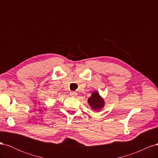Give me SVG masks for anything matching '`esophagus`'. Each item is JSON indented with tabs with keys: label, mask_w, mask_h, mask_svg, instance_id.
<instances>
[{
	"label": "esophagus",
	"mask_w": 158,
	"mask_h": 158,
	"mask_svg": "<svg viewBox=\"0 0 158 158\" xmlns=\"http://www.w3.org/2000/svg\"><path fill=\"white\" fill-rule=\"evenodd\" d=\"M70 96H72V97H76V95H77V93L75 92H71L70 93Z\"/></svg>",
	"instance_id": "34e87169"
}]
</instances>
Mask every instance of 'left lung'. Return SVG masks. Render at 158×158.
I'll use <instances>...</instances> for the list:
<instances>
[{"mask_svg":"<svg viewBox=\"0 0 158 158\" xmlns=\"http://www.w3.org/2000/svg\"><path fill=\"white\" fill-rule=\"evenodd\" d=\"M89 106L95 111H98L105 106L104 99L99 95L98 91H94L88 99Z\"/></svg>","mask_w":158,"mask_h":158,"instance_id":"left-lung-1","label":"left lung"}]
</instances>
